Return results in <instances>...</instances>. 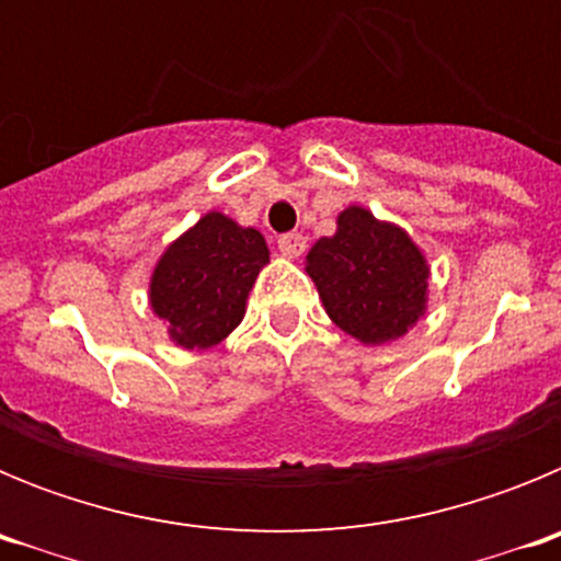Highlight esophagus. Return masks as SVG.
Segmentation results:
<instances>
[{
	"label": "esophagus",
	"mask_w": 561,
	"mask_h": 561,
	"mask_svg": "<svg viewBox=\"0 0 561 561\" xmlns=\"http://www.w3.org/2000/svg\"><path fill=\"white\" fill-rule=\"evenodd\" d=\"M277 250L286 257H300L306 252V238L300 232H286V236L277 238Z\"/></svg>",
	"instance_id": "34e87169"
}]
</instances>
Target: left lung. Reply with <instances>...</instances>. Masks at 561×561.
<instances>
[{"label":"left lung","mask_w":561,"mask_h":561,"mask_svg":"<svg viewBox=\"0 0 561 561\" xmlns=\"http://www.w3.org/2000/svg\"><path fill=\"white\" fill-rule=\"evenodd\" d=\"M329 317L365 345L399 340L427 309V261L401 227L348 207L306 255Z\"/></svg>","instance_id":"8db88e82"}]
</instances>
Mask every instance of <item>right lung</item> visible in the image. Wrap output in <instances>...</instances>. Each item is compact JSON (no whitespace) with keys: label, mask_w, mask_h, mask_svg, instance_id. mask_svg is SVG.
I'll return each instance as SVG.
<instances>
[{"label":"right lung","mask_w":561,"mask_h":561,"mask_svg":"<svg viewBox=\"0 0 561 561\" xmlns=\"http://www.w3.org/2000/svg\"><path fill=\"white\" fill-rule=\"evenodd\" d=\"M270 264L264 236L207 213L160 257L151 275V309L182 348H213L244 320L247 295Z\"/></svg>","instance_id":"1"}]
</instances>
